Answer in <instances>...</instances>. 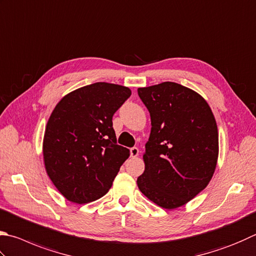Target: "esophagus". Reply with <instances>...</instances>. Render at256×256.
Wrapping results in <instances>:
<instances>
[{"instance_id":"obj_1","label":"esophagus","mask_w":256,"mask_h":256,"mask_svg":"<svg viewBox=\"0 0 256 256\" xmlns=\"http://www.w3.org/2000/svg\"><path fill=\"white\" fill-rule=\"evenodd\" d=\"M138 155H139V149L137 147H134V148L130 149V156H132V158L137 157Z\"/></svg>"}]
</instances>
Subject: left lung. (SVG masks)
Wrapping results in <instances>:
<instances>
[{"label":"left lung","instance_id":"1","mask_svg":"<svg viewBox=\"0 0 256 256\" xmlns=\"http://www.w3.org/2000/svg\"><path fill=\"white\" fill-rule=\"evenodd\" d=\"M152 120L137 185L166 210L187 204L208 185L218 158V129L207 101L176 82L138 88Z\"/></svg>","mask_w":256,"mask_h":256}]
</instances>
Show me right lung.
<instances>
[{
	"mask_svg": "<svg viewBox=\"0 0 256 256\" xmlns=\"http://www.w3.org/2000/svg\"><path fill=\"white\" fill-rule=\"evenodd\" d=\"M128 86L96 82L62 98L48 120L42 152L48 176L76 204L108 192L129 149L117 144L112 116L126 101Z\"/></svg>",
	"mask_w": 256,
	"mask_h": 256,
	"instance_id": "add662e5",
	"label": "right lung"
}]
</instances>
